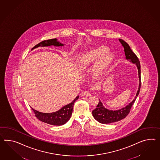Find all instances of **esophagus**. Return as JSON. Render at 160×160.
<instances>
[{
  "mask_svg": "<svg viewBox=\"0 0 160 160\" xmlns=\"http://www.w3.org/2000/svg\"><path fill=\"white\" fill-rule=\"evenodd\" d=\"M82 96H89L90 95V93L89 91H83L82 92Z\"/></svg>",
  "mask_w": 160,
  "mask_h": 160,
  "instance_id": "34e87169",
  "label": "esophagus"
}]
</instances>
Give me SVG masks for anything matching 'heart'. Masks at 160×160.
Segmentation results:
<instances>
[{
	"label": "heart",
	"mask_w": 160,
	"mask_h": 160,
	"mask_svg": "<svg viewBox=\"0 0 160 160\" xmlns=\"http://www.w3.org/2000/svg\"><path fill=\"white\" fill-rule=\"evenodd\" d=\"M98 57L94 64L93 72L96 76L100 75L106 70L112 58V53L105 46H97L88 50L81 58L78 64L79 70L81 71L87 70Z\"/></svg>",
	"instance_id": "heart-1"
}]
</instances>
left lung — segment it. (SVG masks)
<instances>
[{"instance_id": "1", "label": "left lung", "mask_w": 160, "mask_h": 160, "mask_svg": "<svg viewBox=\"0 0 160 160\" xmlns=\"http://www.w3.org/2000/svg\"><path fill=\"white\" fill-rule=\"evenodd\" d=\"M119 41L121 43L123 47L125 58L128 61L135 64L137 67V69L138 71V76H139V87L138 89L136 92L135 98L131 102L129 103L127 106L124 107L123 108L119 109L117 110H111L105 108L102 102L99 99L98 104L96 106V108L94 110L92 111V114L96 120H97L98 122L101 123H111L115 122H118L121 119L125 118L128 114L129 113L130 110L131 108L132 105L135 102L136 99L137 98L138 94L139 93L141 85L140 81V64L139 60L135 54L134 53L132 50L130 46L126 42L123 40L119 39Z\"/></svg>"}]
</instances>
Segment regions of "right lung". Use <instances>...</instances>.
Masks as SVG:
<instances>
[{
    "instance_id": "1",
    "label": "right lung",
    "mask_w": 160,
    "mask_h": 160,
    "mask_svg": "<svg viewBox=\"0 0 160 160\" xmlns=\"http://www.w3.org/2000/svg\"><path fill=\"white\" fill-rule=\"evenodd\" d=\"M65 44L61 43L58 41V39H52L44 41L39 43L36 46H35L31 50L35 49L39 47H48L53 46L56 47H62L64 46ZM79 98V96H77L76 98L70 104H67L66 106L62 107L59 110L52 113H43L39 112L38 111L35 110L32 108V110L35 114V116L37 118L39 119L43 122L48 123L52 125L60 126L65 124L67 122L71 117L73 110V106L75 102Z\"/></svg>"
}]
</instances>
